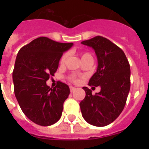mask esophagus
<instances>
[{
  "label": "esophagus",
  "mask_w": 149,
  "mask_h": 149,
  "mask_svg": "<svg viewBox=\"0 0 149 149\" xmlns=\"http://www.w3.org/2000/svg\"><path fill=\"white\" fill-rule=\"evenodd\" d=\"M76 88L75 87H74V86H70V92L71 93H73L74 91L75 90Z\"/></svg>",
  "instance_id": "esophagus-1"
}]
</instances>
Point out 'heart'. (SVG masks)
I'll list each match as a JSON object with an SVG mask.
<instances>
[{
	"mask_svg": "<svg viewBox=\"0 0 149 149\" xmlns=\"http://www.w3.org/2000/svg\"><path fill=\"white\" fill-rule=\"evenodd\" d=\"M88 55H89L88 53H83L82 54H81V59L84 58V57H85V56H88ZM66 58H67V54H64L62 56L61 59H60V63H61V64H63V63H65ZM70 80H71V81H74V82L77 81V78H76L74 76H72V77H70Z\"/></svg>",
	"mask_w": 149,
	"mask_h": 149,
	"instance_id": "1",
	"label": "heart"
}]
</instances>
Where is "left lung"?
I'll list each match as a JSON object with an SVG mask.
<instances>
[{
    "label": "left lung",
    "instance_id": "8db88e82",
    "mask_svg": "<svg viewBox=\"0 0 149 149\" xmlns=\"http://www.w3.org/2000/svg\"><path fill=\"white\" fill-rule=\"evenodd\" d=\"M81 44L95 50L98 68L89 86L101 87L99 93L84 86L86 96L80 103L84 119L97 127L108 125L120 115L125 106L131 87V69L125 54L106 38L97 36Z\"/></svg>",
    "mask_w": 149,
    "mask_h": 149
}]
</instances>
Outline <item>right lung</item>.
<instances>
[{"label": "right lung", "mask_w": 149, "mask_h": 149, "mask_svg": "<svg viewBox=\"0 0 149 149\" xmlns=\"http://www.w3.org/2000/svg\"><path fill=\"white\" fill-rule=\"evenodd\" d=\"M72 45L42 36L17 54L13 72L15 98L26 116L39 125H51L61 117L70 89L60 81L52 89L46 81L54 75L63 54Z\"/></svg>", "instance_id": "1"}]
</instances>
